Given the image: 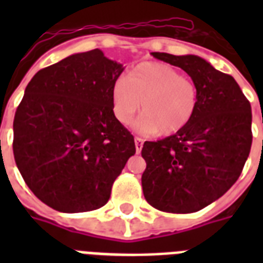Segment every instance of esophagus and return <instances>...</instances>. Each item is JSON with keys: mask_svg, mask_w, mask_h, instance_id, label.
<instances>
[{"mask_svg": "<svg viewBox=\"0 0 263 263\" xmlns=\"http://www.w3.org/2000/svg\"><path fill=\"white\" fill-rule=\"evenodd\" d=\"M143 142L144 140L139 136H135V147H136V153H140L142 147H143Z\"/></svg>", "mask_w": 263, "mask_h": 263, "instance_id": "esophagus-1", "label": "esophagus"}]
</instances>
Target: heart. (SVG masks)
<instances>
[{"label":"heart","mask_w":263,"mask_h":263,"mask_svg":"<svg viewBox=\"0 0 263 263\" xmlns=\"http://www.w3.org/2000/svg\"><path fill=\"white\" fill-rule=\"evenodd\" d=\"M198 99V87L191 79L168 64L156 61L136 65L111 87L113 113L120 123H129L140 107L136 128L162 136L187 127L195 115Z\"/></svg>","instance_id":"obj_1"}]
</instances>
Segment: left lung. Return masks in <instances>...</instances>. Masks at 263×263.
<instances>
[{"mask_svg": "<svg viewBox=\"0 0 263 263\" xmlns=\"http://www.w3.org/2000/svg\"><path fill=\"white\" fill-rule=\"evenodd\" d=\"M153 55L187 72L199 99L184 129L157 142H144V198L161 212H198L239 179L253 143L251 105L236 80L206 60L168 53Z\"/></svg>", "mask_w": 263, "mask_h": 263, "instance_id": "8db88e82", "label": "left lung"}]
</instances>
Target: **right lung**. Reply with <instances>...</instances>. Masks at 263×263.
<instances>
[{
  "instance_id": "1",
  "label": "right lung",
  "mask_w": 263,
  "mask_h": 263,
  "mask_svg": "<svg viewBox=\"0 0 263 263\" xmlns=\"http://www.w3.org/2000/svg\"><path fill=\"white\" fill-rule=\"evenodd\" d=\"M124 68L99 49L72 54L35 73L13 120V156L34 195L57 212L102 208L134 136L111 106Z\"/></svg>"
}]
</instances>
